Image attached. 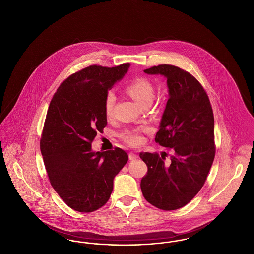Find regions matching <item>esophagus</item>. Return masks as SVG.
<instances>
[{
  "label": "esophagus",
  "mask_w": 254,
  "mask_h": 254,
  "mask_svg": "<svg viewBox=\"0 0 254 254\" xmlns=\"http://www.w3.org/2000/svg\"><path fill=\"white\" fill-rule=\"evenodd\" d=\"M128 158H129V160H135V159L138 158V155L136 153L129 152Z\"/></svg>",
  "instance_id": "obj_1"
}]
</instances>
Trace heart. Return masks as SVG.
Segmentation results:
<instances>
[{"mask_svg":"<svg viewBox=\"0 0 254 254\" xmlns=\"http://www.w3.org/2000/svg\"><path fill=\"white\" fill-rule=\"evenodd\" d=\"M126 91L137 102L140 106H149L155 95V87L151 80L146 77H137L133 79L127 87ZM115 94L113 91H108L104 99V112L108 118H111L115 105ZM150 131L148 127H138L127 128L120 133V138L123 142L131 146L142 144L144 138L143 134Z\"/></svg>","mask_w":254,"mask_h":254,"instance_id":"obj_1","label":"heart"}]
</instances>
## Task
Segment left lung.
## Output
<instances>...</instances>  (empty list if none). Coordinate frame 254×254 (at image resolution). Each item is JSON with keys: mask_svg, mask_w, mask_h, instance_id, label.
Here are the masks:
<instances>
[{"mask_svg": "<svg viewBox=\"0 0 254 254\" xmlns=\"http://www.w3.org/2000/svg\"><path fill=\"white\" fill-rule=\"evenodd\" d=\"M167 78L169 99L155 142L172 150L170 161L158 153H140L147 165L141 181L144 198L153 206L172 211L190 202L200 191L214 155V119L202 85L190 72L169 64L144 70Z\"/></svg>", "mask_w": 254, "mask_h": 254, "instance_id": "obj_1", "label": "left lung"}]
</instances>
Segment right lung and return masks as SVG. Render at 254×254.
<instances>
[{"label":"right lung","instance_id":"1","mask_svg":"<svg viewBox=\"0 0 254 254\" xmlns=\"http://www.w3.org/2000/svg\"><path fill=\"white\" fill-rule=\"evenodd\" d=\"M128 67H86L62 82L50 102L41 154L52 187L74 211L91 213L108 202L113 179L127 163L121 148L92 152L91 142L107 126L105 96Z\"/></svg>","mask_w":254,"mask_h":254}]
</instances>
